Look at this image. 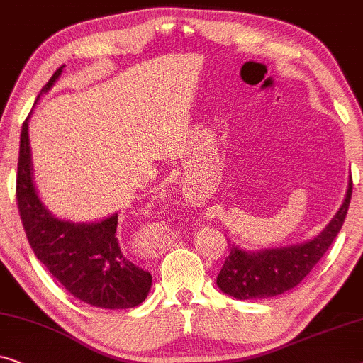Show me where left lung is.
Returning a JSON list of instances; mask_svg holds the SVG:
<instances>
[{"instance_id":"obj_1","label":"left lung","mask_w":363,"mask_h":363,"mask_svg":"<svg viewBox=\"0 0 363 363\" xmlns=\"http://www.w3.org/2000/svg\"><path fill=\"white\" fill-rule=\"evenodd\" d=\"M352 197V177L344 203L324 232L311 242L293 247L247 253L230 245V255L217 277V286L237 299H263L293 289L308 277L333 245L345 220Z\"/></svg>"}]
</instances>
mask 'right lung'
Here are the masks:
<instances>
[{"label":"right lung","instance_id":"1","mask_svg":"<svg viewBox=\"0 0 363 363\" xmlns=\"http://www.w3.org/2000/svg\"><path fill=\"white\" fill-rule=\"evenodd\" d=\"M62 69L55 70L40 94L54 85ZM16 202L34 255L74 298L105 309L135 308L146 299L152 278L121 253L118 213L96 223H72L55 218L39 201L33 184L28 118L19 141Z\"/></svg>","mask_w":363,"mask_h":363}]
</instances>
